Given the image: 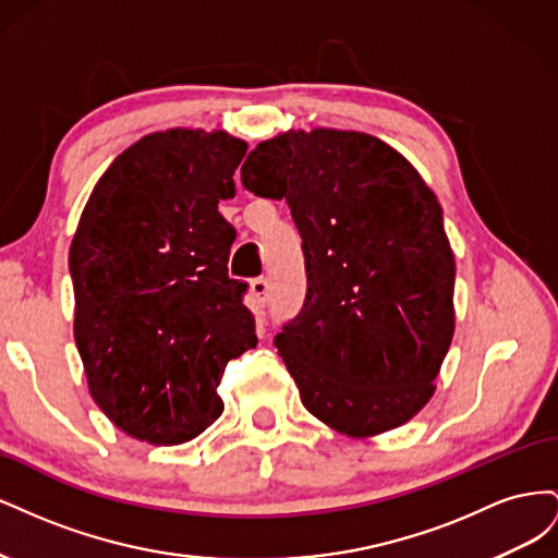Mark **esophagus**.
<instances>
[{
  "label": "esophagus",
  "instance_id": "esophagus-1",
  "mask_svg": "<svg viewBox=\"0 0 558 558\" xmlns=\"http://www.w3.org/2000/svg\"><path fill=\"white\" fill-rule=\"evenodd\" d=\"M248 291H251L253 300H256V305H258V307H265L267 293H269V283H267V279H263V277L253 279V281L248 283Z\"/></svg>",
  "mask_w": 558,
  "mask_h": 558
}]
</instances>
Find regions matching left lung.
I'll list each match as a JSON object with an SVG mask.
<instances>
[{"mask_svg": "<svg viewBox=\"0 0 558 558\" xmlns=\"http://www.w3.org/2000/svg\"><path fill=\"white\" fill-rule=\"evenodd\" d=\"M242 183L286 197L302 238L307 300L275 337L302 404L356 440L408 424L456 328V260L430 185L393 146L335 128L260 142Z\"/></svg>", "mask_w": 558, "mask_h": 558, "instance_id": "8db88e82", "label": "left lung"}]
</instances>
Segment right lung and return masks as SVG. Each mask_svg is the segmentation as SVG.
<instances>
[{"label":"right lung","mask_w":558,"mask_h":558,"mask_svg":"<svg viewBox=\"0 0 558 558\" xmlns=\"http://www.w3.org/2000/svg\"><path fill=\"white\" fill-rule=\"evenodd\" d=\"M248 144L170 128L128 146L99 177L70 246L74 340L109 421L148 445H183L223 412L228 361L258 344L228 277L234 228L218 202Z\"/></svg>","instance_id":"right-lung-1"}]
</instances>
